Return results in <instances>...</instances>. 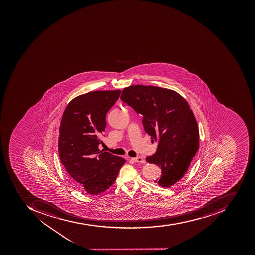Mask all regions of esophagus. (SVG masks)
Here are the masks:
<instances>
[{"label": "esophagus", "mask_w": 255, "mask_h": 255, "mask_svg": "<svg viewBox=\"0 0 255 255\" xmlns=\"http://www.w3.org/2000/svg\"><path fill=\"white\" fill-rule=\"evenodd\" d=\"M132 161H134V162H137V163H144L145 160L142 157H132Z\"/></svg>", "instance_id": "esophagus-1"}]
</instances>
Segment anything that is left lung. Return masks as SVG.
<instances>
[{"instance_id": "1", "label": "left lung", "mask_w": 255, "mask_h": 255, "mask_svg": "<svg viewBox=\"0 0 255 255\" xmlns=\"http://www.w3.org/2000/svg\"><path fill=\"white\" fill-rule=\"evenodd\" d=\"M121 100L143 116V128L158 141L155 154L146 161L161 168L154 183L173 186L183 178L199 149L197 121L186 99L169 89L134 85L122 91Z\"/></svg>"}]
</instances>
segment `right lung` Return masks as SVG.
Segmentation results:
<instances>
[{"mask_svg": "<svg viewBox=\"0 0 255 255\" xmlns=\"http://www.w3.org/2000/svg\"><path fill=\"white\" fill-rule=\"evenodd\" d=\"M120 90L96 91L73 98L62 115L58 154L79 190L97 195L116 180L126 160L100 150L106 114L120 98Z\"/></svg>", "mask_w": 255, "mask_h": 255, "instance_id": "right-lung-1", "label": "right lung"}]
</instances>
